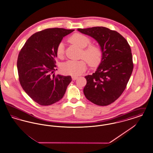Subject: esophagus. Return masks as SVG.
<instances>
[{
    "label": "esophagus",
    "instance_id": "34e87169",
    "mask_svg": "<svg viewBox=\"0 0 153 153\" xmlns=\"http://www.w3.org/2000/svg\"><path fill=\"white\" fill-rule=\"evenodd\" d=\"M72 80H76L78 79V77H77V76H73L72 77Z\"/></svg>",
    "mask_w": 153,
    "mask_h": 153
}]
</instances>
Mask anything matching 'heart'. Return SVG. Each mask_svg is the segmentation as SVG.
<instances>
[{
  "label": "heart",
  "instance_id": "1",
  "mask_svg": "<svg viewBox=\"0 0 153 153\" xmlns=\"http://www.w3.org/2000/svg\"><path fill=\"white\" fill-rule=\"evenodd\" d=\"M69 41L82 49L81 57L85 58L91 66L95 67L101 63L103 55L102 49L97 45H90L91 40L89 37L82 34L76 33L70 37ZM64 52V45L61 42L58 44L56 49L58 58H62ZM87 67V63L84 59L69 60L62 65L61 71L63 73L75 76L83 73Z\"/></svg>",
  "mask_w": 153,
  "mask_h": 153
}]
</instances>
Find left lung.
<instances>
[{"label":"left lung","instance_id":"left-lung-1","mask_svg":"<svg viewBox=\"0 0 153 153\" xmlns=\"http://www.w3.org/2000/svg\"><path fill=\"white\" fill-rule=\"evenodd\" d=\"M78 31L95 39L103 54L95 73L85 77L87 84L84 94L95 104L108 105L122 94L131 77L134 68L131 48L121 34L107 27H93Z\"/></svg>","mask_w":153,"mask_h":153}]
</instances>
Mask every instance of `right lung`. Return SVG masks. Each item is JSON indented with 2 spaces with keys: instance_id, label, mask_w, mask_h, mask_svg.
<instances>
[{
  "instance_id": "obj_1",
  "label": "right lung",
  "mask_w": 153,
  "mask_h": 153,
  "mask_svg": "<svg viewBox=\"0 0 153 153\" xmlns=\"http://www.w3.org/2000/svg\"><path fill=\"white\" fill-rule=\"evenodd\" d=\"M74 30L51 28L36 32L19 53L17 68L23 89L41 105L60 100L72 81L71 76L55 75L56 49L63 37Z\"/></svg>"
}]
</instances>
